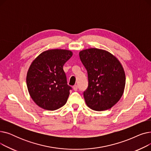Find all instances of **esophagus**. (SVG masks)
I'll use <instances>...</instances> for the list:
<instances>
[{
    "label": "esophagus",
    "mask_w": 151,
    "mask_h": 151,
    "mask_svg": "<svg viewBox=\"0 0 151 151\" xmlns=\"http://www.w3.org/2000/svg\"><path fill=\"white\" fill-rule=\"evenodd\" d=\"M73 90H74L75 91H78V86H77V85L73 86Z\"/></svg>",
    "instance_id": "esophagus-1"
}]
</instances>
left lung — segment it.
I'll return each instance as SVG.
<instances>
[{
    "mask_svg": "<svg viewBox=\"0 0 151 151\" xmlns=\"http://www.w3.org/2000/svg\"><path fill=\"white\" fill-rule=\"evenodd\" d=\"M79 54L88 71V87L83 92L86 104L97 111L113 107L121 98L125 84L121 63L111 54L97 48Z\"/></svg>",
    "mask_w": 151,
    "mask_h": 151,
    "instance_id": "8db88e82",
    "label": "left lung"
}]
</instances>
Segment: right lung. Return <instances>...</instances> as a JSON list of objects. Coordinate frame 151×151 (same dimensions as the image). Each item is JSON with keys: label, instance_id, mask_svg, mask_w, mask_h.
Here are the masks:
<instances>
[{"label": "right lung", "instance_id": "obj_1", "mask_svg": "<svg viewBox=\"0 0 151 151\" xmlns=\"http://www.w3.org/2000/svg\"><path fill=\"white\" fill-rule=\"evenodd\" d=\"M72 55L68 50H47L32 63L26 83L31 98L40 107L54 111L66 104L72 88L67 84L63 66Z\"/></svg>", "mask_w": 151, "mask_h": 151}]
</instances>
